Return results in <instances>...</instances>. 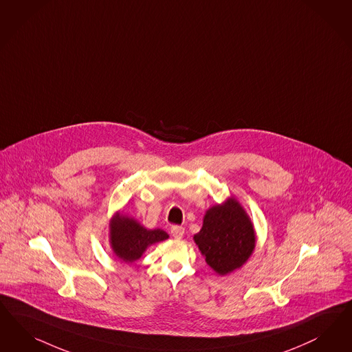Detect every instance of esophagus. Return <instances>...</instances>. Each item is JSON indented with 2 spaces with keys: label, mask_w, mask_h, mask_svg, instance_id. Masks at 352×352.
<instances>
[{
  "label": "esophagus",
  "mask_w": 352,
  "mask_h": 352,
  "mask_svg": "<svg viewBox=\"0 0 352 352\" xmlns=\"http://www.w3.org/2000/svg\"><path fill=\"white\" fill-rule=\"evenodd\" d=\"M184 232H185V229H184L182 227L170 228V234H172L175 239H182V236H184Z\"/></svg>",
  "instance_id": "obj_1"
}]
</instances>
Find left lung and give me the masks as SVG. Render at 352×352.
<instances>
[{
  "label": "left lung",
  "mask_w": 352,
  "mask_h": 352,
  "mask_svg": "<svg viewBox=\"0 0 352 352\" xmlns=\"http://www.w3.org/2000/svg\"><path fill=\"white\" fill-rule=\"evenodd\" d=\"M207 264L219 274L239 268L255 248V233L249 216L236 199L210 208L204 227L194 236Z\"/></svg>",
  "instance_id": "8db88e82"
}]
</instances>
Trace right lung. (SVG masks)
Wrapping results in <instances>:
<instances>
[{"label":"right lung","instance_id":"1","mask_svg":"<svg viewBox=\"0 0 352 352\" xmlns=\"http://www.w3.org/2000/svg\"><path fill=\"white\" fill-rule=\"evenodd\" d=\"M168 239L162 229L148 230L140 226L136 220L118 215L113 220L110 239L113 252L125 263H133L141 258L150 245Z\"/></svg>","mask_w":352,"mask_h":352}]
</instances>
